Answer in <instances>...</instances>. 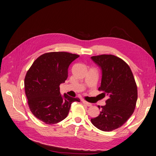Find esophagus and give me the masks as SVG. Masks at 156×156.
Here are the masks:
<instances>
[{"mask_svg":"<svg viewBox=\"0 0 156 156\" xmlns=\"http://www.w3.org/2000/svg\"><path fill=\"white\" fill-rule=\"evenodd\" d=\"M82 103H83L84 105H86L87 106H92V104L89 103H88V102H87V101H84V100L82 101Z\"/></svg>","mask_w":156,"mask_h":156,"instance_id":"esophagus-1","label":"esophagus"}]
</instances>
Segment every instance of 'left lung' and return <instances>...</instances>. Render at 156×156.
I'll return each instance as SVG.
<instances>
[{
	"label": "left lung",
	"instance_id": "obj_1",
	"mask_svg": "<svg viewBox=\"0 0 156 156\" xmlns=\"http://www.w3.org/2000/svg\"><path fill=\"white\" fill-rule=\"evenodd\" d=\"M90 58L102 72L98 89L102 91L103 97H108L98 116L90 121L98 129L110 132L122 126L134 112L137 100L135 80L130 67L120 58L101 55Z\"/></svg>",
	"mask_w": 156,
	"mask_h": 156
}]
</instances>
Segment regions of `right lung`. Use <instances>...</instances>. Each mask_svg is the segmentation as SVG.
Masks as SVG:
<instances>
[{"label":"right lung","instance_id":"right-lung-1","mask_svg":"<svg viewBox=\"0 0 156 156\" xmlns=\"http://www.w3.org/2000/svg\"><path fill=\"white\" fill-rule=\"evenodd\" d=\"M79 55L68 52H50L41 55L27 72L25 93L33 115L46 124H55L65 119L71 104L80 102L60 93V85L68 77L70 63Z\"/></svg>","mask_w":156,"mask_h":156}]
</instances>
